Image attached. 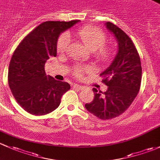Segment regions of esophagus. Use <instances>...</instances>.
<instances>
[{"label": "esophagus", "instance_id": "1", "mask_svg": "<svg viewBox=\"0 0 160 160\" xmlns=\"http://www.w3.org/2000/svg\"><path fill=\"white\" fill-rule=\"evenodd\" d=\"M73 88H76V89H78V90H82V89H83L85 87L82 86V85H78V84H75V85H73Z\"/></svg>", "mask_w": 160, "mask_h": 160}]
</instances>
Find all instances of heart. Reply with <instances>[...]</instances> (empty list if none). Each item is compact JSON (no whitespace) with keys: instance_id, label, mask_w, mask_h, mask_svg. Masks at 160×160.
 I'll return each instance as SVG.
<instances>
[{"instance_id":"obj_1","label":"heart","mask_w":160,"mask_h":160,"mask_svg":"<svg viewBox=\"0 0 160 160\" xmlns=\"http://www.w3.org/2000/svg\"><path fill=\"white\" fill-rule=\"evenodd\" d=\"M77 35L85 44L87 48L92 52H96V56L99 60L102 62L110 60L115 55V48L112 45H105L107 36L104 31L93 26H86L78 29ZM69 42L70 36L67 33H63L58 37L57 41V51L59 53H64L66 52ZM75 73L78 76H82V72H88L91 68L88 67L76 66L74 68Z\"/></svg>"}]
</instances>
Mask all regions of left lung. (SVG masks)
Masks as SVG:
<instances>
[{
	"mask_svg": "<svg viewBox=\"0 0 160 160\" xmlns=\"http://www.w3.org/2000/svg\"><path fill=\"white\" fill-rule=\"evenodd\" d=\"M105 25L118 42V52L108 68L100 74L107 90L98 92L94 88L93 101L85 105L90 113L102 120L116 118L129 108L139 91L142 80L140 58L136 46L114 24L108 21Z\"/></svg>",
	"mask_w": 160,
	"mask_h": 160,
	"instance_id": "obj_1",
	"label": "left lung"
}]
</instances>
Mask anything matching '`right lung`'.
Listing matches in <instances>:
<instances>
[{
    "instance_id": "right-lung-1",
    "label": "right lung",
    "mask_w": 160,
    "mask_h": 160,
    "mask_svg": "<svg viewBox=\"0 0 160 160\" xmlns=\"http://www.w3.org/2000/svg\"><path fill=\"white\" fill-rule=\"evenodd\" d=\"M79 21H45L29 33L14 51L8 69V84L17 102L34 116H43L55 110L68 82L47 75L44 65L57 55V41L62 32Z\"/></svg>"
}]
</instances>
